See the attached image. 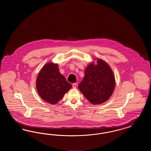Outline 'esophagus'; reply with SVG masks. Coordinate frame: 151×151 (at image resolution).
I'll use <instances>...</instances> for the list:
<instances>
[{"label": "esophagus", "mask_w": 151, "mask_h": 151, "mask_svg": "<svg viewBox=\"0 0 151 151\" xmlns=\"http://www.w3.org/2000/svg\"><path fill=\"white\" fill-rule=\"evenodd\" d=\"M76 86H77V84H76V83H73V84H72V87H73V88H76Z\"/></svg>", "instance_id": "esophagus-1"}]
</instances>
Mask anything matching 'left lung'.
I'll list each match as a JSON object with an SVG mask.
<instances>
[{
  "label": "left lung",
  "instance_id": "8db88e82",
  "mask_svg": "<svg viewBox=\"0 0 151 151\" xmlns=\"http://www.w3.org/2000/svg\"><path fill=\"white\" fill-rule=\"evenodd\" d=\"M97 63L88 65L85 76L78 86L86 99L95 105L108 100L115 85V78L109 65L100 59Z\"/></svg>",
  "mask_w": 151,
  "mask_h": 151
}]
</instances>
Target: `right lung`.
I'll return each instance as SVG.
<instances>
[{
  "mask_svg": "<svg viewBox=\"0 0 151 151\" xmlns=\"http://www.w3.org/2000/svg\"><path fill=\"white\" fill-rule=\"evenodd\" d=\"M36 86L40 96L47 102L55 104L72 87L58 70L57 64L49 63L39 73Z\"/></svg>",
  "mask_w": 151,
  "mask_h": 151,
  "instance_id": "obj_1",
  "label": "right lung"
}]
</instances>
